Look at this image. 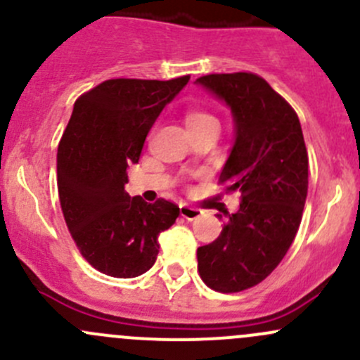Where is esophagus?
<instances>
[{
    "instance_id": "34e87169",
    "label": "esophagus",
    "mask_w": 360,
    "mask_h": 360,
    "mask_svg": "<svg viewBox=\"0 0 360 360\" xmlns=\"http://www.w3.org/2000/svg\"><path fill=\"white\" fill-rule=\"evenodd\" d=\"M181 216L188 221H193V219H197V217L202 216V210L195 209V207H190V205H181Z\"/></svg>"
}]
</instances>
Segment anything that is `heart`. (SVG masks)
<instances>
[{
    "mask_svg": "<svg viewBox=\"0 0 360 360\" xmlns=\"http://www.w3.org/2000/svg\"><path fill=\"white\" fill-rule=\"evenodd\" d=\"M184 122H186L188 130H197L203 129V127H219V122H217L216 116L209 115V112L200 111V110H191L186 112L184 116Z\"/></svg>",
    "mask_w": 360,
    "mask_h": 360,
    "instance_id": "1",
    "label": "heart"
}]
</instances>
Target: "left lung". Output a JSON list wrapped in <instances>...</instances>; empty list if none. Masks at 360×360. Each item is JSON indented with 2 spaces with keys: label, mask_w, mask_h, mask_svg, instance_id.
Wrapping results in <instances>:
<instances>
[{
  "label": "left lung",
  "mask_w": 360,
  "mask_h": 360,
  "mask_svg": "<svg viewBox=\"0 0 360 360\" xmlns=\"http://www.w3.org/2000/svg\"><path fill=\"white\" fill-rule=\"evenodd\" d=\"M195 83L231 110L235 139L219 183L242 193L219 237L198 248V271L214 291L240 292L264 281L296 237L308 193L307 146L297 115L261 76L207 75Z\"/></svg>",
  "instance_id": "obj_1"
}]
</instances>
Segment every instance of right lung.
Segmentation results:
<instances>
[{
	"instance_id": "obj_1",
	"label": "right lung",
	"mask_w": 360,
	"mask_h": 360,
	"mask_svg": "<svg viewBox=\"0 0 360 360\" xmlns=\"http://www.w3.org/2000/svg\"><path fill=\"white\" fill-rule=\"evenodd\" d=\"M188 82L108 79L75 103L57 150V188L72 240L101 274L132 278L150 270L158 235L179 216L165 198L130 197L125 183L158 115Z\"/></svg>"
}]
</instances>
